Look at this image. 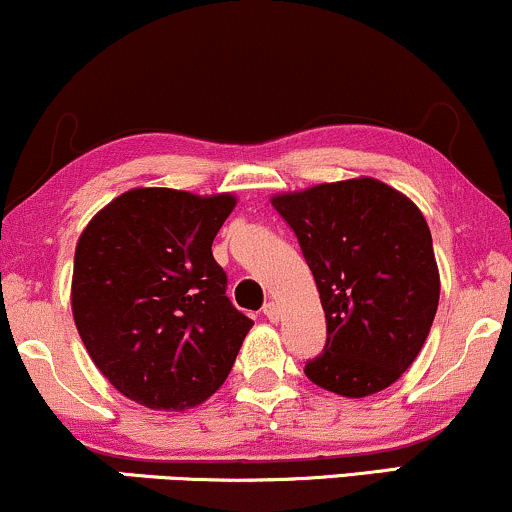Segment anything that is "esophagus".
<instances>
[{
  "mask_svg": "<svg viewBox=\"0 0 512 512\" xmlns=\"http://www.w3.org/2000/svg\"><path fill=\"white\" fill-rule=\"evenodd\" d=\"M263 314H266V318L268 321H280V309H278V304L275 302H268L266 306H263Z\"/></svg>",
  "mask_w": 512,
  "mask_h": 512,
  "instance_id": "esophagus-1",
  "label": "esophagus"
}]
</instances>
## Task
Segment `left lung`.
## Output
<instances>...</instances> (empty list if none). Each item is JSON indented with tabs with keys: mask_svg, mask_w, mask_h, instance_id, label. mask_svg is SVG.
<instances>
[{
	"mask_svg": "<svg viewBox=\"0 0 512 512\" xmlns=\"http://www.w3.org/2000/svg\"><path fill=\"white\" fill-rule=\"evenodd\" d=\"M326 311V345L304 374L345 398L393 386L422 350L441 280L424 215L378 179L273 196Z\"/></svg>",
	"mask_w": 512,
	"mask_h": 512,
	"instance_id": "left-lung-1",
	"label": "left lung"
}]
</instances>
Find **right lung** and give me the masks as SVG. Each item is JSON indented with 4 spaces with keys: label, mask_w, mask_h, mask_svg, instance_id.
I'll use <instances>...</instances> for the list:
<instances>
[{
    "label": "right lung",
    "mask_w": 512,
    "mask_h": 512,
    "mask_svg": "<svg viewBox=\"0 0 512 512\" xmlns=\"http://www.w3.org/2000/svg\"><path fill=\"white\" fill-rule=\"evenodd\" d=\"M234 196L131 189L76 244L71 309L102 376L150 410L201 405L254 326L227 297L213 239Z\"/></svg>",
    "instance_id": "right-lung-1"
}]
</instances>
